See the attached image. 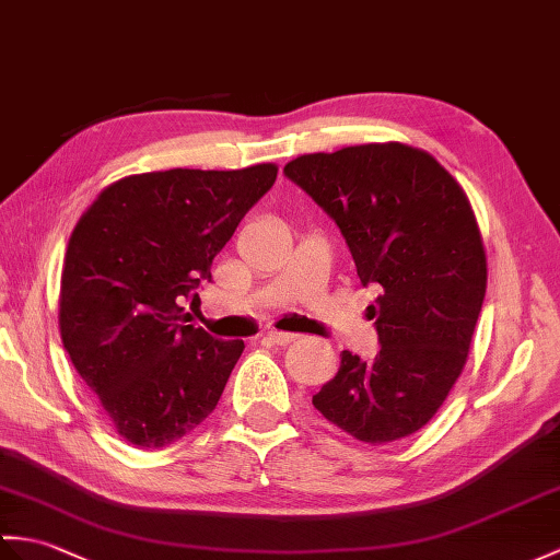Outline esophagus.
Segmentation results:
<instances>
[{"instance_id": "obj_1", "label": "esophagus", "mask_w": 560, "mask_h": 560, "mask_svg": "<svg viewBox=\"0 0 560 560\" xmlns=\"http://www.w3.org/2000/svg\"><path fill=\"white\" fill-rule=\"evenodd\" d=\"M265 339L269 343H275V346H285V343H291L295 339V334H289V331H267Z\"/></svg>"}]
</instances>
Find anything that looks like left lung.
<instances>
[{
	"label": "left lung",
	"instance_id": "8db88e82",
	"mask_svg": "<svg viewBox=\"0 0 560 560\" xmlns=\"http://www.w3.org/2000/svg\"><path fill=\"white\" fill-rule=\"evenodd\" d=\"M339 226L360 283L380 293L368 317L372 362L343 350L312 396L365 444L418 432L463 372L487 291V257L463 188L432 154L400 142L303 154L283 166Z\"/></svg>",
	"mask_w": 560,
	"mask_h": 560
}]
</instances>
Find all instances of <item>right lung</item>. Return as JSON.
<instances>
[{"label": "right lung", "instance_id": "1", "mask_svg": "<svg viewBox=\"0 0 560 560\" xmlns=\"http://www.w3.org/2000/svg\"><path fill=\"white\" fill-rule=\"evenodd\" d=\"M277 166L126 176L78 221L61 271L59 327L75 372L126 441L162 448L221 398L243 341L186 324L212 259Z\"/></svg>", "mask_w": 560, "mask_h": 560}]
</instances>
